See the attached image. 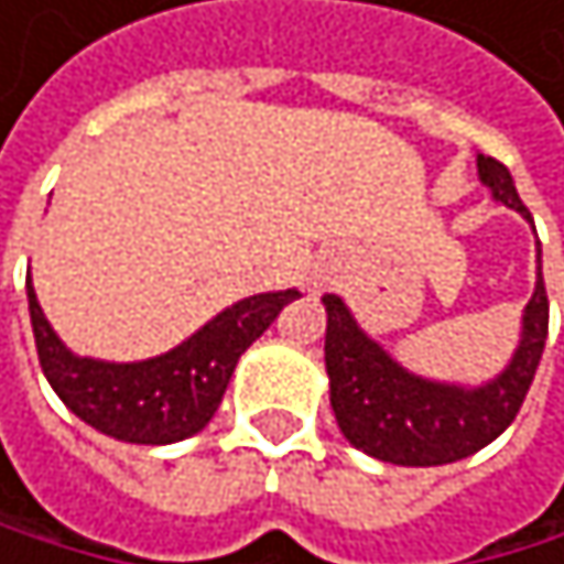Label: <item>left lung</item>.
<instances>
[{"mask_svg":"<svg viewBox=\"0 0 564 564\" xmlns=\"http://www.w3.org/2000/svg\"><path fill=\"white\" fill-rule=\"evenodd\" d=\"M477 175L497 203L531 219L511 172L477 155ZM328 335H324V368L332 379V409L345 440L368 457L399 467H440L464 460L501 436L534 382L541 351L549 338V294L541 276L521 317V341L497 379L484 386H453L413 376L376 338H368L338 294H324Z\"/></svg>","mask_w":564,"mask_h":564,"instance_id":"1","label":"left lung"}]
</instances>
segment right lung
<instances>
[{
	"mask_svg": "<svg viewBox=\"0 0 564 564\" xmlns=\"http://www.w3.org/2000/svg\"><path fill=\"white\" fill-rule=\"evenodd\" d=\"M30 321L43 376L63 405L87 426L124 443L162 446L196 436L223 402L240 355L270 328L301 291H273L236 301L165 355L144 361L80 358L56 338L26 276Z\"/></svg>",
	"mask_w": 564,
	"mask_h": 564,
	"instance_id": "right-lung-1",
	"label": "right lung"
}]
</instances>
